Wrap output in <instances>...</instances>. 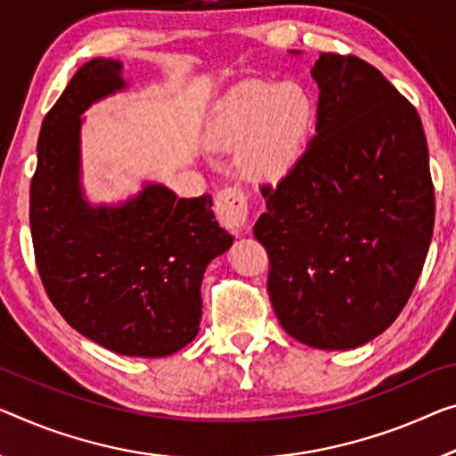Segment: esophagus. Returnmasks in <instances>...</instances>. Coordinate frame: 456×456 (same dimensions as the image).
Returning <instances> with one entry per match:
<instances>
[{
    "instance_id": "34e87169",
    "label": "esophagus",
    "mask_w": 456,
    "mask_h": 456,
    "mask_svg": "<svg viewBox=\"0 0 456 456\" xmlns=\"http://www.w3.org/2000/svg\"><path fill=\"white\" fill-rule=\"evenodd\" d=\"M216 218L230 232H240L248 220V198L240 187H224L214 200Z\"/></svg>"
}]
</instances>
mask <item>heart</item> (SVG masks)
Segmentation results:
<instances>
[{
    "label": "heart",
    "mask_w": 456,
    "mask_h": 456,
    "mask_svg": "<svg viewBox=\"0 0 456 456\" xmlns=\"http://www.w3.org/2000/svg\"><path fill=\"white\" fill-rule=\"evenodd\" d=\"M314 124V102L297 83H250L216 122L212 138L242 149V165L258 177L289 171L304 151Z\"/></svg>",
    "instance_id": "1"
}]
</instances>
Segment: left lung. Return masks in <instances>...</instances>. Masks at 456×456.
I'll use <instances>...</instances> for the list:
<instances>
[{"label": "left lung", "mask_w": 456, "mask_h": 456, "mask_svg": "<svg viewBox=\"0 0 456 456\" xmlns=\"http://www.w3.org/2000/svg\"><path fill=\"white\" fill-rule=\"evenodd\" d=\"M316 136L255 224L267 291L285 332L307 346L356 348L394 324L434 230L428 146L416 108L353 54L322 53Z\"/></svg>", "instance_id": "1"}]
</instances>
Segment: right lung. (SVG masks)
I'll return each mask as SVG.
<instances>
[{
  "label": "right lung",
  "instance_id": "right-lung-1",
  "mask_svg": "<svg viewBox=\"0 0 456 456\" xmlns=\"http://www.w3.org/2000/svg\"><path fill=\"white\" fill-rule=\"evenodd\" d=\"M126 87L122 62L94 59L45 116L30 183L42 285L77 332L126 356H169L200 332L201 279L232 244L212 198L149 183L120 206H89L79 179L81 114Z\"/></svg>",
  "mask_w": 456,
  "mask_h": 456
}]
</instances>
